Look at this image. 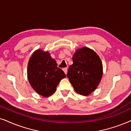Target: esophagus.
<instances>
[{"label":"esophagus","instance_id":"esophagus-1","mask_svg":"<svg viewBox=\"0 0 131 131\" xmlns=\"http://www.w3.org/2000/svg\"><path fill=\"white\" fill-rule=\"evenodd\" d=\"M63 71H64V72L65 73V74H67L68 72V68H63Z\"/></svg>","mask_w":131,"mask_h":131}]
</instances>
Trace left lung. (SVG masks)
Masks as SVG:
<instances>
[{
  "label": "left lung",
  "instance_id": "left-lung-1",
  "mask_svg": "<svg viewBox=\"0 0 131 131\" xmlns=\"http://www.w3.org/2000/svg\"><path fill=\"white\" fill-rule=\"evenodd\" d=\"M72 60L68 78L77 93L88 96L97 88L102 78L103 67L101 59L93 50L83 47L77 50Z\"/></svg>",
  "mask_w": 131,
  "mask_h": 131
}]
</instances>
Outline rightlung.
I'll return each mask as SVG.
<instances>
[{
	"mask_svg": "<svg viewBox=\"0 0 131 131\" xmlns=\"http://www.w3.org/2000/svg\"><path fill=\"white\" fill-rule=\"evenodd\" d=\"M66 77L63 71L57 67L50 54L42 50H37L29 59L27 66V78L35 91L43 97L54 93L57 85Z\"/></svg>",
	"mask_w": 131,
	"mask_h": 131,
	"instance_id": "right-lung-1",
	"label": "right lung"
}]
</instances>
